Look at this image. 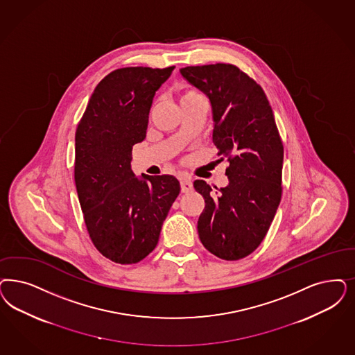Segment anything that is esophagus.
I'll list each match as a JSON object with an SVG mask.
<instances>
[{
	"mask_svg": "<svg viewBox=\"0 0 355 355\" xmlns=\"http://www.w3.org/2000/svg\"><path fill=\"white\" fill-rule=\"evenodd\" d=\"M191 190H193V182H191V180L187 178V177H182V178H181V191H182V193H189V191H191Z\"/></svg>",
	"mask_w": 355,
	"mask_h": 355,
	"instance_id": "obj_1",
	"label": "esophagus"
}]
</instances>
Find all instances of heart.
I'll return each instance as SVG.
<instances>
[{
	"label": "heart",
	"mask_w": 355,
	"mask_h": 355,
	"mask_svg": "<svg viewBox=\"0 0 355 355\" xmlns=\"http://www.w3.org/2000/svg\"><path fill=\"white\" fill-rule=\"evenodd\" d=\"M199 97H200V94H199L198 92H196V90H193V89H184V90L180 93V101H181V103Z\"/></svg>",
	"instance_id": "heart-1"
}]
</instances>
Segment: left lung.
Listing matches in <instances>:
<instances>
[{"label":"left lung","mask_w":355,"mask_h":355,"mask_svg":"<svg viewBox=\"0 0 355 355\" xmlns=\"http://www.w3.org/2000/svg\"><path fill=\"white\" fill-rule=\"evenodd\" d=\"M184 78L202 90L214 114V144L228 159L230 184L214 189L202 180L205 198L198 233L208 252L225 261L249 256L263 241L282 198L283 144L263 89L233 64L191 65Z\"/></svg>","instance_id":"obj_1"}]
</instances>
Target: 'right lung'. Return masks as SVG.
Listing matches in <instances>:
<instances>
[{"mask_svg":"<svg viewBox=\"0 0 355 355\" xmlns=\"http://www.w3.org/2000/svg\"><path fill=\"white\" fill-rule=\"evenodd\" d=\"M175 67H127L94 89L76 130L74 184L86 230L98 252L115 263H137L156 248L162 223L180 194L173 175L131 171L144 140L156 90Z\"/></svg>","mask_w":355,"mask_h":355,"instance_id":"obj_1","label":"right lung"}]
</instances>
